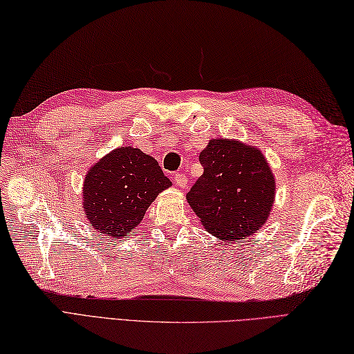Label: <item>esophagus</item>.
<instances>
[{"label": "esophagus", "instance_id": "obj_1", "mask_svg": "<svg viewBox=\"0 0 354 354\" xmlns=\"http://www.w3.org/2000/svg\"><path fill=\"white\" fill-rule=\"evenodd\" d=\"M187 183H188V178H187L185 175H183V174L175 175V184H176V187L185 188V187H187Z\"/></svg>", "mask_w": 354, "mask_h": 354}]
</instances>
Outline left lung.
Instances as JSON below:
<instances>
[{
	"label": "left lung",
	"instance_id": "left-lung-1",
	"mask_svg": "<svg viewBox=\"0 0 354 354\" xmlns=\"http://www.w3.org/2000/svg\"><path fill=\"white\" fill-rule=\"evenodd\" d=\"M203 175L187 194L201 223L224 242L247 239L263 225L275 201V178L260 149L212 139L198 156Z\"/></svg>",
	"mask_w": 354,
	"mask_h": 354
}]
</instances>
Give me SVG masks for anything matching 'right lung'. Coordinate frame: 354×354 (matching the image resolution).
Wrapping results in <instances>:
<instances>
[{
  "label": "right lung",
  "mask_w": 354,
  "mask_h": 354,
  "mask_svg": "<svg viewBox=\"0 0 354 354\" xmlns=\"http://www.w3.org/2000/svg\"><path fill=\"white\" fill-rule=\"evenodd\" d=\"M170 185L156 158L133 147L116 148L86 171L85 216L98 233L113 239L127 236Z\"/></svg>",
  "instance_id": "add662e5"
}]
</instances>
